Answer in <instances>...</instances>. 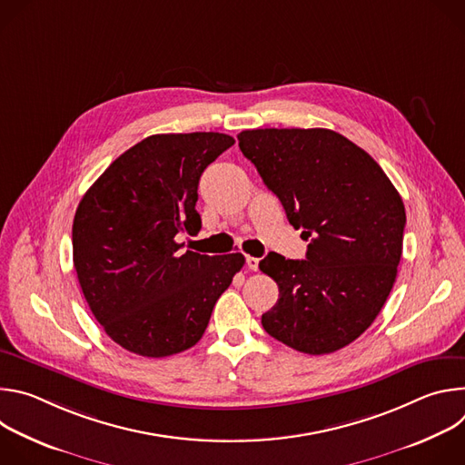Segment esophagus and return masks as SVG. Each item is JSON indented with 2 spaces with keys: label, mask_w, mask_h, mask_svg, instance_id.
I'll use <instances>...</instances> for the list:
<instances>
[{
  "label": "esophagus",
  "mask_w": 465,
  "mask_h": 465,
  "mask_svg": "<svg viewBox=\"0 0 465 465\" xmlns=\"http://www.w3.org/2000/svg\"><path fill=\"white\" fill-rule=\"evenodd\" d=\"M246 267H248L250 271H257V269H259V257L246 255Z\"/></svg>",
  "instance_id": "obj_1"
}]
</instances>
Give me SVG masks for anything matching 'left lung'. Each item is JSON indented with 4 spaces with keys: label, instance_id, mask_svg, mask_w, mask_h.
I'll list each match as a JSON object with an SVG mask.
<instances>
[{
    "label": "left lung",
    "instance_id": "left-lung-1",
    "mask_svg": "<svg viewBox=\"0 0 465 465\" xmlns=\"http://www.w3.org/2000/svg\"><path fill=\"white\" fill-rule=\"evenodd\" d=\"M241 153L309 241L305 259L271 252L259 262L280 289L261 316L289 348L333 353L359 339L381 312L397 276L407 224L400 193L379 163L327 128H255Z\"/></svg>",
    "mask_w": 465,
    "mask_h": 465
}]
</instances>
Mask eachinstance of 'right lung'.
<instances>
[{
  "label": "right lung",
  "instance_id": "obj_1",
  "mask_svg": "<svg viewBox=\"0 0 465 465\" xmlns=\"http://www.w3.org/2000/svg\"><path fill=\"white\" fill-rule=\"evenodd\" d=\"M235 140L219 132L154 134L124 151L74 219V264L106 335L130 353L169 357L203 339L242 253L183 250L196 235L198 180Z\"/></svg>",
  "mask_w": 465,
  "mask_h": 465
}]
</instances>
